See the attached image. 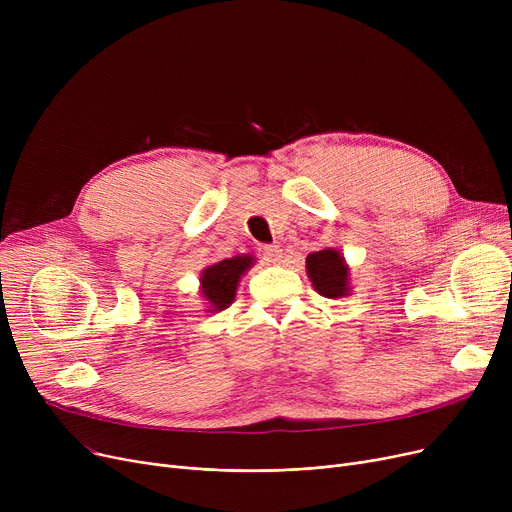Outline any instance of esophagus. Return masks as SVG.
Listing matches in <instances>:
<instances>
[{
  "label": "esophagus",
  "instance_id": "esophagus-1",
  "mask_svg": "<svg viewBox=\"0 0 512 512\" xmlns=\"http://www.w3.org/2000/svg\"><path fill=\"white\" fill-rule=\"evenodd\" d=\"M263 257L267 263H280L282 261V249L278 245H265Z\"/></svg>",
  "mask_w": 512,
  "mask_h": 512
}]
</instances>
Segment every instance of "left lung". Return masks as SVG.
Segmentation results:
<instances>
[{
	"label": "left lung",
	"mask_w": 512,
	"mask_h": 512,
	"mask_svg": "<svg viewBox=\"0 0 512 512\" xmlns=\"http://www.w3.org/2000/svg\"><path fill=\"white\" fill-rule=\"evenodd\" d=\"M307 274L321 297L338 299L348 292V267L334 249L311 253L307 257Z\"/></svg>",
	"instance_id": "8db88e82"
}]
</instances>
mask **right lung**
<instances>
[{
    "instance_id": "1",
    "label": "right lung",
    "mask_w": 512,
    "mask_h": 512,
    "mask_svg": "<svg viewBox=\"0 0 512 512\" xmlns=\"http://www.w3.org/2000/svg\"><path fill=\"white\" fill-rule=\"evenodd\" d=\"M251 263H253V257L238 255L203 270L201 274L203 297L209 301L213 311H222L234 301L238 280L249 270Z\"/></svg>"
}]
</instances>
